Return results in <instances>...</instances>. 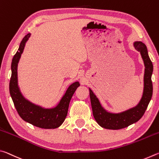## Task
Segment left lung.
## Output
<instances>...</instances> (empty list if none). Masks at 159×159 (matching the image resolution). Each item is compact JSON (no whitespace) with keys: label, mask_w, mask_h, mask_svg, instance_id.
Returning a JSON list of instances; mask_svg holds the SVG:
<instances>
[{"label":"left lung","mask_w":159,"mask_h":159,"mask_svg":"<svg viewBox=\"0 0 159 159\" xmlns=\"http://www.w3.org/2000/svg\"><path fill=\"white\" fill-rule=\"evenodd\" d=\"M133 46L140 52L145 66L144 74V89L139 103L132 108L119 113H111L104 108L99 99L89 88L90 98L93 116L101 127L110 130H119L138 122L144 115L152 99L153 85L152 75L153 64L148 55L147 46L142 41H134Z\"/></svg>","instance_id":"left-lung-1"}]
</instances>
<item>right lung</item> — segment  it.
Here are the masks:
<instances>
[{
    "label": "right lung",
    "instance_id": "add662e5",
    "mask_svg": "<svg viewBox=\"0 0 159 159\" xmlns=\"http://www.w3.org/2000/svg\"><path fill=\"white\" fill-rule=\"evenodd\" d=\"M30 36L31 34H28L24 37L17 52L12 58V75L10 81V96L17 113L25 121L41 128L55 129L60 127L65 120L70 100L77 88L80 86V83L76 81L70 85L59 103L53 108H44L26 99L21 94L18 85L17 66Z\"/></svg>",
    "mask_w": 159,
    "mask_h": 159
}]
</instances>
